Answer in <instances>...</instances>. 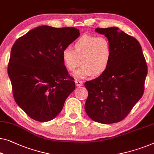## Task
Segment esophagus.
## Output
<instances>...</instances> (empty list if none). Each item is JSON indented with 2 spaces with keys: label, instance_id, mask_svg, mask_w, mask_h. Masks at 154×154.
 Masks as SVG:
<instances>
[{
  "label": "esophagus",
  "instance_id": "esophagus-1",
  "mask_svg": "<svg viewBox=\"0 0 154 154\" xmlns=\"http://www.w3.org/2000/svg\"><path fill=\"white\" fill-rule=\"evenodd\" d=\"M75 85L79 87V86H81V85H83V82L81 81H79V80H75Z\"/></svg>",
  "mask_w": 154,
  "mask_h": 154
}]
</instances>
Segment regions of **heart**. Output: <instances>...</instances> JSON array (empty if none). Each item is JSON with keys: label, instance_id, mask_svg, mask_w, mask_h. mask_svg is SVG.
<instances>
[{"label": "heart", "instance_id": "heart-1", "mask_svg": "<svg viewBox=\"0 0 154 154\" xmlns=\"http://www.w3.org/2000/svg\"><path fill=\"white\" fill-rule=\"evenodd\" d=\"M112 49L110 42L106 37L85 35L73 45L64 48L62 51L63 63L69 72H74L81 64L82 66L75 73L80 79L99 75L106 72L110 65Z\"/></svg>", "mask_w": 154, "mask_h": 154}]
</instances>
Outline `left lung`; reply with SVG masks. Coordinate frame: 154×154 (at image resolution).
<instances>
[{
    "instance_id": "8db88e82",
    "label": "left lung",
    "mask_w": 154,
    "mask_h": 154,
    "mask_svg": "<svg viewBox=\"0 0 154 154\" xmlns=\"http://www.w3.org/2000/svg\"><path fill=\"white\" fill-rule=\"evenodd\" d=\"M110 42L112 54L106 72L85 82L88 91L85 110L101 124L123 120L144 93L147 65L139 42L116 27L95 29Z\"/></svg>"
}]
</instances>
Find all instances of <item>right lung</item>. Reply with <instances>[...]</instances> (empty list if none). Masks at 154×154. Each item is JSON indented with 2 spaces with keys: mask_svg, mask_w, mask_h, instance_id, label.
<instances>
[{
  "mask_svg": "<svg viewBox=\"0 0 154 154\" xmlns=\"http://www.w3.org/2000/svg\"><path fill=\"white\" fill-rule=\"evenodd\" d=\"M79 35V30L73 27L41 26L13 44L8 67L13 97L32 119L40 122L53 119L75 90L62 51Z\"/></svg>",
  "mask_w": 154,
  "mask_h": 154,
  "instance_id": "right-lung-1",
  "label": "right lung"
}]
</instances>
